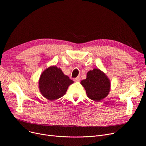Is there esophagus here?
<instances>
[{
  "instance_id": "1",
  "label": "esophagus",
  "mask_w": 146,
  "mask_h": 146,
  "mask_svg": "<svg viewBox=\"0 0 146 146\" xmlns=\"http://www.w3.org/2000/svg\"><path fill=\"white\" fill-rule=\"evenodd\" d=\"M80 77L79 76H78L77 78H74V81H76V82H78V81H79L80 80Z\"/></svg>"
}]
</instances>
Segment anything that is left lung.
<instances>
[{
    "instance_id": "1",
    "label": "left lung",
    "mask_w": 146,
    "mask_h": 146,
    "mask_svg": "<svg viewBox=\"0 0 146 146\" xmlns=\"http://www.w3.org/2000/svg\"><path fill=\"white\" fill-rule=\"evenodd\" d=\"M81 84L85 88L88 97L96 102L101 101L110 90L109 79L98 68L88 72L86 79L82 80Z\"/></svg>"
}]
</instances>
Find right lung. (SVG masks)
Masks as SVG:
<instances>
[{
	"label": "right lung",
	"mask_w": 146,
	"mask_h": 146,
	"mask_svg": "<svg viewBox=\"0 0 146 146\" xmlns=\"http://www.w3.org/2000/svg\"><path fill=\"white\" fill-rule=\"evenodd\" d=\"M73 83L60 68L52 66L43 72L39 80L42 95L48 100H56L65 95L68 86Z\"/></svg>",
	"instance_id": "obj_1"
}]
</instances>
